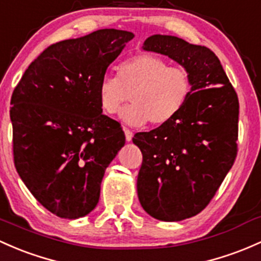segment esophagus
I'll list each match as a JSON object with an SVG mask.
<instances>
[{
	"label": "esophagus",
	"instance_id": "esophagus-1",
	"mask_svg": "<svg viewBox=\"0 0 261 261\" xmlns=\"http://www.w3.org/2000/svg\"><path fill=\"white\" fill-rule=\"evenodd\" d=\"M124 134H125V139H127L128 142L132 141V138H133V132L128 129V128H124Z\"/></svg>",
	"mask_w": 261,
	"mask_h": 261
}]
</instances>
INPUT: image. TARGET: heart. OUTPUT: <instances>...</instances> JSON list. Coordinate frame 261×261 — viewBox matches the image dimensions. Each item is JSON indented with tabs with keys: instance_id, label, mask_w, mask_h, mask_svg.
Listing matches in <instances>:
<instances>
[{
	"instance_id": "heart-1",
	"label": "heart",
	"mask_w": 261,
	"mask_h": 261,
	"mask_svg": "<svg viewBox=\"0 0 261 261\" xmlns=\"http://www.w3.org/2000/svg\"><path fill=\"white\" fill-rule=\"evenodd\" d=\"M192 92L187 68L170 66L168 61L149 53L133 56L117 67V75H105L98 86L103 111L119 117L130 125L163 124L184 107Z\"/></svg>"
}]
</instances>
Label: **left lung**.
Listing matches in <instances>:
<instances>
[{"label":"left lung","instance_id":"left-lung-1","mask_svg":"<svg viewBox=\"0 0 261 261\" xmlns=\"http://www.w3.org/2000/svg\"><path fill=\"white\" fill-rule=\"evenodd\" d=\"M143 49L168 56L192 78L184 107L133 138L143 154L137 180L143 209L158 220L179 221L208 205L234 164L239 100L219 58L206 47L154 35Z\"/></svg>","mask_w":261,"mask_h":261}]
</instances>
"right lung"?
Listing matches in <instances>:
<instances>
[{"mask_svg":"<svg viewBox=\"0 0 261 261\" xmlns=\"http://www.w3.org/2000/svg\"><path fill=\"white\" fill-rule=\"evenodd\" d=\"M133 37L105 29L51 44L13 91L16 170L57 217L77 219L96 208L106 169L124 145L119 123L102 114L98 86Z\"/></svg>","mask_w":261,"mask_h":261,"instance_id":"add662e5","label":"right lung"}]
</instances>
